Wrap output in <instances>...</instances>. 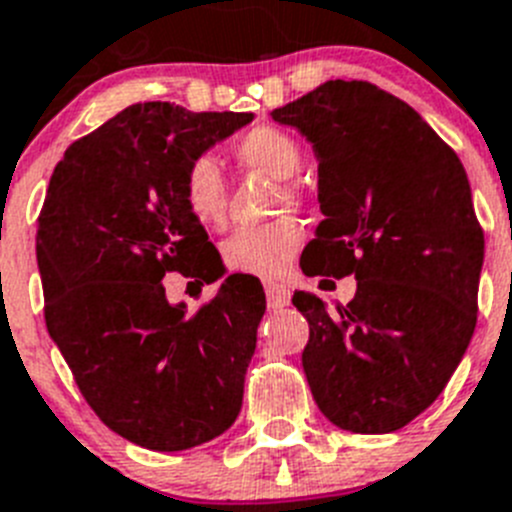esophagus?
<instances>
[{
	"instance_id": "34e87169",
	"label": "esophagus",
	"mask_w": 512,
	"mask_h": 512,
	"mask_svg": "<svg viewBox=\"0 0 512 512\" xmlns=\"http://www.w3.org/2000/svg\"><path fill=\"white\" fill-rule=\"evenodd\" d=\"M265 296H268V304L273 306V309H281V306H286L288 301H291V291H288V286H283V283H265Z\"/></svg>"
}]
</instances>
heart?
<instances>
[{"label":"heart","instance_id":"heart-1","mask_svg":"<svg viewBox=\"0 0 512 512\" xmlns=\"http://www.w3.org/2000/svg\"><path fill=\"white\" fill-rule=\"evenodd\" d=\"M234 159L247 170L262 172L281 182L275 195V211L299 206L301 190L293 177L301 167V146L293 136L275 126H255L234 144ZM182 203L198 224L216 229L226 216V182L219 164L211 157H198L188 164L182 175ZM304 226L293 216H281L262 226L237 229L221 244V260L226 270L255 278H281L288 273L296 255L304 247Z\"/></svg>","mask_w":512,"mask_h":512}]
</instances>
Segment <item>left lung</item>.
<instances>
[{"mask_svg":"<svg viewBox=\"0 0 512 512\" xmlns=\"http://www.w3.org/2000/svg\"><path fill=\"white\" fill-rule=\"evenodd\" d=\"M273 121L299 128L319 159L327 219L301 270L358 281L332 311L293 293L314 402L350 433L404 428L446 389L477 327L484 231L464 164L417 110L358 79L324 82Z\"/></svg>","mask_w":512,"mask_h":512,"instance_id":"8db88e82","label":"left lung"}]
</instances>
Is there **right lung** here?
<instances>
[{"mask_svg": "<svg viewBox=\"0 0 512 512\" xmlns=\"http://www.w3.org/2000/svg\"><path fill=\"white\" fill-rule=\"evenodd\" d=\"M250 121L139 102L74 141L48 182L35 244L48 335L95 415L151 451L213 441L242 410L262 286L229 275L188 314L162 278H219L180 185L193 159Z\"/></svg>", "mask_w": 512, "mask_h": 512, "instance_id": "1", "label": "right lung"}]
</instances>
